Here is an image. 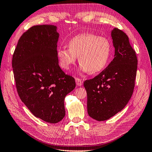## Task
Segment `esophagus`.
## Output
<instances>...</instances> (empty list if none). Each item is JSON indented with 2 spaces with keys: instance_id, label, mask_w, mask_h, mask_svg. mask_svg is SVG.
I'll return each mask as SVG.
<instances>
[{
  "instance_id": "34e87169",
  "label": "esophagus",
  "mask_w": 152,
  "mask_h": 152,
  "mask_svg": "<svg viewBox=\"0 0 152 152\" xmlns=\"http://www.w3.org/2000/svg\"><path fill=\"white\" fill-rule=\"evenodd\" d=\"M75 80H76V85H77V86H81V85H83V81H82L81 79H80V78H76Z\"/></svg>"
}]
</instances>
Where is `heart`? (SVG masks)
<instances>
[{"label":"heart","mask_w":152,"mask_h":152,"mask_svg":"<svg viewBox=\"0 0 152 152\" xmlns=\"http://www.w3.org/2000/svg\"><path fill=\"white\" fill-rule=\"evenodd\" d=\"M68 48L60 47L57 57L60 66L68 70L78 57L80 70L96 73L104 69L109 60L111 45L107 38L90 33L79 34L68 41Z\"/></svg>","instance_id":"1"}]
</instances>
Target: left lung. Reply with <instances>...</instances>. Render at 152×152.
<instances>
[{
	"mask_svg": "<svg viewBox=\"0 0 152 152\" xmlns=\"http://www.w3.org/2000/svg\"><path fill=\"white\" fill-rule=\"evenodd\" d=\"M115 58L94 78L85 81L88 115L104 121L122 111L131 98L137 67L136 52L126 34L117 28L111 31Z\"/></svg>",
	"mask_w": 152,
	"mask_h": 152,
	"instance_id": "left-lung-1",
	"label": "left lung"
}]
</instances>
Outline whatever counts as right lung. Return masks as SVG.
<instances>
[{"instance_id": "obj_1", "label": "right lung", "mask_w": 152, "mask_h": 152, "mask_svg": "<svg viewBox=\"0 0 152 152\" xmlns=\"http://www.w3.org/2000/svg\"><path fill=\"white\" fill-rule=\"evenodd\" d=\"M58 37L56 26H33L20 37L12 59L21 101L36 117L51 124L64 118L65 97L76 87L75 78L59 67Z\"/></svg>"}]
</instances>
